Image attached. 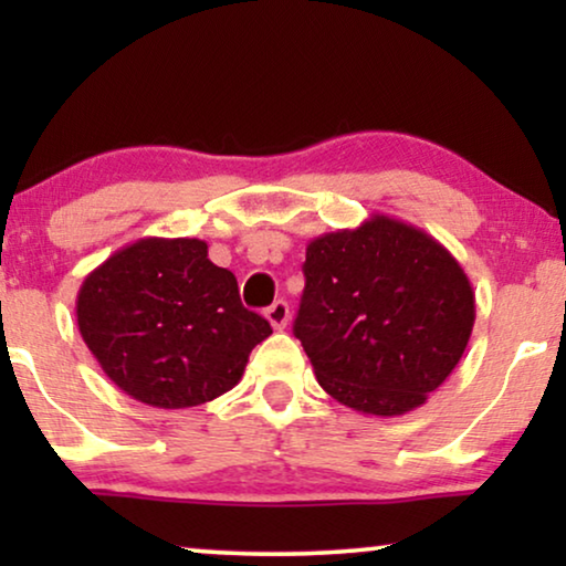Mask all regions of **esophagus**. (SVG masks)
<instances>
[{"mask_svg":"<svg viewBox=\"0 0 566 566\" xmlns=\"http://www.w3.org/2000/svg\"><path fill=\"white\" fill-rule=\"evenodd\" d=\"M265 316H268V322L273 324V329H285V324H289V319H291V308L281 298V301H275V304L268 308Z\"/></svg>","mask_w":566,"mask_h":566,"instance_id":"1","label":"esophagus"}]
</instances>
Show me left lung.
I'll return each instance as SVG.
<instances>
[{"label": "left lung", "instance_id": "1", "mask_svg": "<svg viewBox=\"0 0 566 566\" xmlns=\"http://www.w3.org/2000/svg\"><path fill=\"white\" fill-rule=\"evenodd\" d=\"M293 335L316 381L363 415L399 417L451 376L474 329V289L438 239L374 213L306 244Z\"/></svg>", "mask_w": 566, "mask_h": 566}]
</instances>
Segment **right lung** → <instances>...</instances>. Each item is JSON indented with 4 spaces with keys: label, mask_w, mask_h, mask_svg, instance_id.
<instances>
[{
    "label": "right lung",
    "mask_w": 566,
    "mask_h": 566,
    "mask_svg": "<svg viewBox=\"0 0 566 566\" xmlns=\"http://www.w3.org/2000/svg\"><path fill=\"white\" fill-rule=\"evenodd\" d=\"M76 324L105 376L157 409L234 389L252 347L273 335L242 306L231 270L203 239L146 237L111 254L76 293Z\"/></svg>",
    "instance_id": "add662e5"
}]
</instances>
